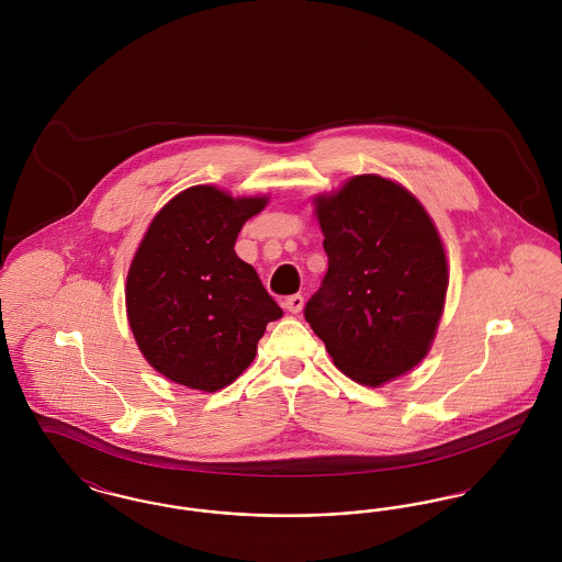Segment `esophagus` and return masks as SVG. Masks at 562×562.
<instances>
[{"mask_svg":"<svg viewBox=\"0 0 562 562\" xmlns=\"http://www.w3.org/2000/svg\"><path fill=\"white\" fill-rule=\"evenodd\" d=\"M284 307H286L291 314H299V312L303 310V294H291V296H286Z\"/></svg>","mask_w":562,"mask_h":562,"instance_id":"34e87169","label":"esophagus"}]
</instances>
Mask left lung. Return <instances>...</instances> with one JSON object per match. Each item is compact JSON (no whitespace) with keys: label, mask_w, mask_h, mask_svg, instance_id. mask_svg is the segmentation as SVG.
I'll return each mask as SVG.
<instances>
[{"label":"left lung","mask_w":562,"mask_h":562,"mask_svg":"<svg viewBox=\"0 0 562 562\" xmlns=\"http://www.w3.org/2000/svg\"><path fill=\"white\" fill-rule=\"evenodd\" d=\"M314 204L328 269L305 321L339 371L376 387L429 351L449 286L442 241L419 200L376 175Z\"/></svg>","instance_id":"left-lung-1"}]
</instances>
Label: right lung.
Here are the masks:
<instances>
[{"label":"right lung","mask_w":562,"mask_h":562,"mask_svg":"<svg viewBox=\"0 0 562 562\" xmlns=\"http://www.w3.org/2000/svg\"><path fill=\"white\" fill-rule=\"evenodd\" d=\"M268 198L211 186L175 195L151 221L126 280V312L147 362L175 383L216 392L255 360L282 310L234 246Z\"/></svg>","instance_id":"1"}]
</instances>
